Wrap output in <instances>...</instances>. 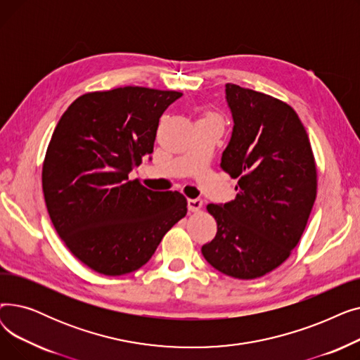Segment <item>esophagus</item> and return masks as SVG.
I'll list each match as a JSON object with an SVG mask.
<instances>
[{"instance_id": "1", "label": "esophagus", "mask_w": 360, "mask_h": 360, "mask_svg": "<svg viewBox=\"0 0 360 360\" xmlns=\"http://www.w3.org/2000/svg\"><path fill=\"white\" fill-rule=\"evenodd\" d=\"M202 209V200L200 198H190L188 200V210L193 212V213H197Z\"/></svg>"}]
</instances>
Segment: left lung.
<instances>
[{"mask_svg":"<svg viewBox=\"0 0 360 360\" xmlns=\"http://www.w3.org/2000/svg\"><path fill=\"white\" fill-rule=\"evenodd\" d=\"M232 137L220 167L238 178L236 198L209 204L217 233L207 262L240 280L285 262L300 240L316 197V166L304 124L288 103L228 83Z\"/></svg>","mask_w":360,"mask_h":360,"instance_id":"8db88e82","label":"left lung"}]
</instances>
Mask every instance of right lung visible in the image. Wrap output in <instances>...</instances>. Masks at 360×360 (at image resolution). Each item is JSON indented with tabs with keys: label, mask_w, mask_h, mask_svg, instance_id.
<instances>
[{
	"label": "right lung",
	"mask_w": 360,
	"mask_h": 360,
	"mask_svg": "<svg viewBox=\"0 0 360 360\" xmlns=\"http://www.w3.org/2000/svg\"><path fill=\"white\" fill-rule=\"evenodd\" d=\"M181 91L139 86L91 91L63 113L42 188L53 228L74 257L105 276L136 271L186 214V198L128 175L153 153L162 113Z\"/></svg>",
	"instance_id": "obj_1"
}]
</instances>
